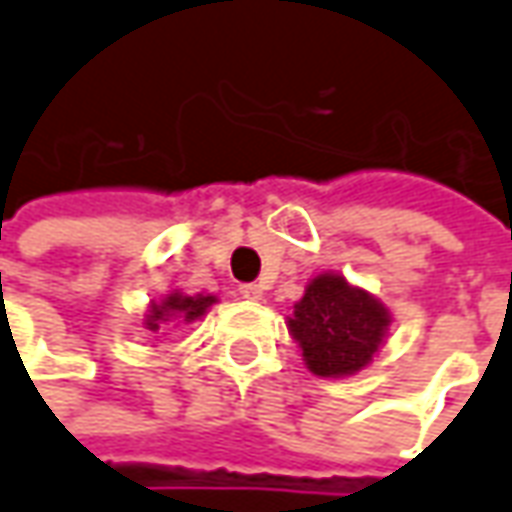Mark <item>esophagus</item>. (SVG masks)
<instances>
[{
  "instance_id": "esophagus-1",
  "label": "esophagus",
  "mask_w": 512,
  "mask_h": 512,
  "mask_svg": "<svg viewBox=\"0 0 512 512\" xmlns=\"http://www.w3.org/2000/svg\"><path fill=\"white\" fill-rule=\"evenodd\" d=\"M239 296L248 301H262V287L259 284H239Z\"/></svg>"
}]
</instances>
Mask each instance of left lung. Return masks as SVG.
Here are the masks:
<instances>
[{"label":"left lung","instance_id":"obj_1","mask_svg":"<svg viewBox=\"0 0 512 512\" xmlns=\"http://www.w3.org/2000/svg\"><path fill=\"white\" fill-rule=\"evenodd\" d=\"M389 324V310L338 273L315 276L287 318L307 369L318 377H346L369 366Z\"/></svg>","mask_w":512,"mask_h":512}]
</instances>
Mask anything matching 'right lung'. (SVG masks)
Here are the masks:
<instances>
[{"mask_svg":"<svg viewBox=\"0 0 512 512\" xmlns=\"http://www.w3.org/2000/svg\"><path fill=\"white\" fill-rule=\"evenodd\" d=\"M211 304H216V296H183V293L174 290V293H168L166 298L149 304V312H146L143 324H146L149 332H160L163 324H171V321H185V324H191V321L202 318Z\"/></svg>","mask_w":512,"mask_h":512,"instance_id":"1","label":"right lung"}]
</instances>
